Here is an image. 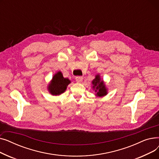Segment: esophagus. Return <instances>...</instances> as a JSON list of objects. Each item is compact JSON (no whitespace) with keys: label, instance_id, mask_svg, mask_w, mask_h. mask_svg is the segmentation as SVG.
<instances>
[{"label":"esophagus","instance_id":"1","mask_svg":"<svg viewBox=\"0 0 159 159\" xmlns=\"http://www.w3.org/2000/svg\"><path fill=\"white\" fill-rule=\"evenodd\" d=\"M75 80H76V81L79 83L82 82V80H83V77H81V76H77L75 77Z\"/></svg>","mask_w":159,"mask_h":159}]
</instances>
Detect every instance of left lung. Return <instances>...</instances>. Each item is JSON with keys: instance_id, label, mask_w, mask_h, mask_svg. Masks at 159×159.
Instances as JSON below:
<instances>
[{"instance_id": "obj_1", "label": "left lung", "mask_w": 159, "mask_h": 159, "mask_svg": "<svg viewBox=\"0 0 159 159\" xmlns=\"http://www.w3.org/2000/svg\"><path fill=\"white\" fill-rule=\"evenodd\" d=\"M93 89L96 92L95 95L97 97H103L107 94V89L103 80H101V77L98 74L95 76V78L92 81Z\"/></svg>"}]
</instances>
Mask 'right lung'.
Segmentation results:
<instances>
[{"label": "right lung", "instance_id": "right-lung-1", "mask_svg": "<svg viewBox=\"0 0 159 159\" xmlns=\"http://www.w3.org/2000/svg\"><path fill=\"white\" fill-rule=\"evenodd\" d=\"M71 81L68 78H64L61 71L55 73L48 85L49 92L53 95H59L63 93Z\"/></svg>", "mask_w": 159, "mask_h": 159}]
</instances>
